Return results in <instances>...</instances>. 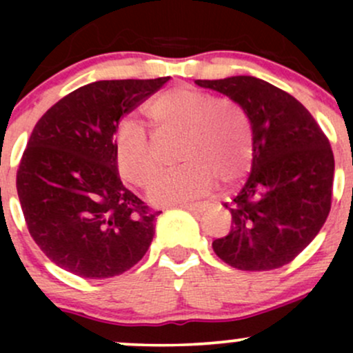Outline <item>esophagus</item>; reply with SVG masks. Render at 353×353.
Wrapping results in <instances>:
<instances>
[{"label": "esophagus", "mask_w": 353, "mask_h": 353, "mask_svg": "<svg viewBox=\"0 0 353 353\" xmlns=\"http://www.w3.org/2000/svg\"><path fill=\"white\" fill-rule=\"evenodd\" d=\"M181 209H188L192 210V212H202V210L208 209V204L205 202H179Z\"/></svg>", "instance_id": "esophagus-1"}]
</instances>
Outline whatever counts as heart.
<instances>
[{"label":"heart","mask_w":353,"mask_h":353,"mask_svg":"<svg viewBox=\"0 0 353 353\" xmlns=\"http://www.w3.org/2000/svg\"><path fill=\"white\" fill-rule=\"evenodd\" d=\"M145 117L159 136L182 134L176 169L151 182L149 199L172 204L201 196L216 179L236 184L252 163V128L249 117L229 99L188 86L172 88L154 98ZM117 171L137 188H145L159 168L154 141L141 125L125 121L114 132Z\"/></svg>","instance_id":"heart-1"}]
</instances>
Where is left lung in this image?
<instances>
[{"label": "left lung", "instance_id": "left-lung-1", "mask_svg": "<svg viewBox=\"0 0 353 353\" xmlns=\"http://www.w3.org/2000/svg\"><path fill=\"white\" fill-rule=\"evenodd\" d=\"M244 109L252 128V172L225 209L228 236L212 249L239 270L292 262L325 224L332 205L334 152L317 121L294 96L254 76L197 79Z\"/></svg>", "mask_w": 353, "mask_h": 353}]
</instances>
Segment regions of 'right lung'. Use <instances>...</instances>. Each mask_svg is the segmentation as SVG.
<instances>
[{"mask_svg":"<svg viewBox=\"0 0 353 353\" xmlns=\"http://www.w3.org/2000/svg\"><path fill=\"white\" fill-rule=\"evenodd\" d=\"M169 79L96 81L64 96L36 123L16 189L31 237L61 269L108 279L148 252L161 210L121 182L114 132L124 114Z\"/></svg>","mask_w":353,"mask_h":353,"instance_id":"obj_1","label":"right lung"}]
</instances>
